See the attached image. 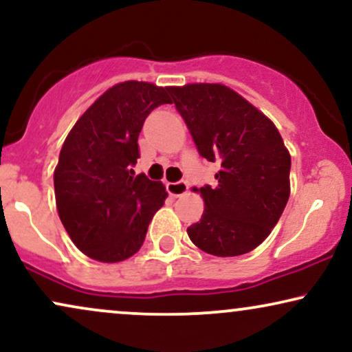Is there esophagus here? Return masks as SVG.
Wrapping results in <instances>:
<instances>
[{
	"label": "esophagus",
	"instance_id": "1",
	"mask_svg": "<svg viewBox=\"0 0 352 352\" xmlns=\"http://www.w3.org/2000/svg\"><path fill=\"white\" fill-rule=\"evenodd\" d=\"M167 191L172 195V197H182L188 191V184L185 180L172 182V184H167Z\"/></svg>",
	"mask_w": 352,
	"mask_h": 352
}]
</instances>
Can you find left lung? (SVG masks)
Returning <instances> with one entry per match:
<instances>
[{
	"label": "left lung",
	"instance_id": "8db88e82",
	"mask_svg": "<svg viewBox=\"0 0 352 352\" xmlns=\"http://www.w3.org/2000/svg\"><path fill=\"white\" fill-rule=\"evenodd\" d=\"M199 155L219 164L217 185L198 191L199 222L186 232L214 256H239L268 237L286 208L291 155L278 128L242 96L222 84L170 87Z\"/></svg>",
	"mask_w": 352,
	"mask_h": 352
}]
</instances>
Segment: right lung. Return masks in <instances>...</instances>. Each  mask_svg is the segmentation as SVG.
I'll return each mask as SVG.
<instances>
[{
	"label": "right lung",
	"mask_w": 352,
	"mask_h": 352,
	"mask_svg": "<svg viewBox=\"0 0 352 352\" xmlns=\"http://www.w3.org/2000/svg\"><path fill=\"white\" fill-rule=\"evenodd\" d=\"M170 87L126 81L110 87L66 136L53 175L56 209L84 255L117 263L143 245L167 191L135 175L138 136L155 107L172 104Z\"/></svg>",
	"instance_id": "add662e5"
}]
</instances>
